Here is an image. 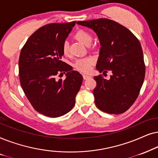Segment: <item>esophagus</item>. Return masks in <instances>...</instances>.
<instances>
[{
  "label": "esophagus",
  "mask_w": 158,
  "mask_h": 158,
  "mask_svg": "<svg viewBox=\"0 0 158 158\" xmlns=\"http://www.w3.org/2000/svg\"><path fill=\"white\" fill-rule=\"evenodd\" d=\"M91 77H90V76H89V75H86V74H83V78H84V79H89V78H90Z\"/></svg>",
  "instance_id": "esophagus-1"
}]
</instances>
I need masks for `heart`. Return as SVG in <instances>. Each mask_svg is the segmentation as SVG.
Wrapping results in <instances>:
<instances>
[{
    "mask_svg": "<svg viewBox=\"0 0 158 158\" xmlns=\"http://www.w3.org/2000/svg\"><path fill=\"white\" fill-rule=\"evenodd\" d=\"M74 37L79 41L85 44L86 45H88L91 43L92 37V35L89 31L85 30V29H79L77 32L74 34ZM61 51L64 56H68L70 53L69 50V45L67 41H65L63 43L61 46ZM94 63V59L92 57H85L79 58L77 60V61L74 64V67L77 70L81 72H89L91 69L92 65Z\"/></svg>",
    "mask_w": 158,
    "mask_h": 158,
    "instance_id": "obj_1",
    "label": "heart"
}]
</instances>
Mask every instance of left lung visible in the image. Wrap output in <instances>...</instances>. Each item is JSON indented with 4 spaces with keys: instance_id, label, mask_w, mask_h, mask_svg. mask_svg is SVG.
<instances>
[{
    "instance_id": "1",
    "label": "left lung",
    "mask_w": 158,
    "mask_h": 158,
    "mask_svg": "<svg viewBox=\"0 0 158 158\" xmlns=\"http://www.w3.org/2000/svg\"><path fill=\"white\" fill-rule=\"evenodd\" d=\"M78 24L95 31L101 45L96 68L110 79L94 77V102L100 110L110 114L127 111L139 96L144 82L145 64L142 46L127 27L108 19L79 21Z\"/></svg>"
}]
</instances>
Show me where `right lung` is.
Wrapping results in <instances>:
<instances>
[{"mask_svg": "<svg viewBox=\"0 0 158 158\" xmlns=\"http://www.w3.org/2000/svg\"><path fill=\"white\" fill-rule=\"evenodd\" d=\"M75 24L76 21L44 25L21 50V86L34 109L45 116L56 118L69 112L82 83L81 73L61 60L62 44ZM64 73L67 75L64 81L56 79Z\"/></svg>", "mask_w": 158, "mask_h": 158, "instance_id": "right-lung-1", "label": "right lung"}]
</instances>
